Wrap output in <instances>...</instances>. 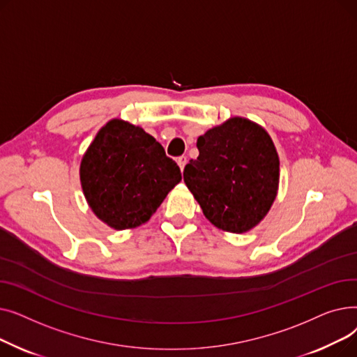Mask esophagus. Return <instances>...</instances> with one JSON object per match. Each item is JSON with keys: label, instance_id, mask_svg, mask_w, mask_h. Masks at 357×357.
<instances>
[{"label": "esophagus", "instance_id": "esophagus-1", "mask_svg": "<svg viewBox=\"0 0 357 357\" xmlns=\"http://www.w3.org/2000/svg\"><path fill=\"white\" fill-rule=\"evenodd\" d=\"M176 162H178V165H179V167H181V171H183V167H185V165H186V156H179V158L176 159Z\"/></svg>", "mask_w": 357, "mask_h": 357}]
</instances>
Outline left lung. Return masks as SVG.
Here are the masks:
<instances>
[{
	"instance_id": "8db88e82",
	"label": "left lung",
	"mask_w": 357,
	"mask_h": 357,
	"mask_svg": "<svg viewBox=\"0 0 357 357\" xmlns=\"http://www.w3.org/2000/svg\"><path fill=\"white\" fill-rule=\"evenodd\" d=\"M199 156L183 181L215 227L246 233L265 218L278 194L279 158L265 128L234 117L198 137Z\"/></svg>"
}]
</instances>
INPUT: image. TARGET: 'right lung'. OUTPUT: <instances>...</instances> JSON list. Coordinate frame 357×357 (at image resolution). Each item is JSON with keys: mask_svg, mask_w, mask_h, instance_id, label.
<instances>
[{"mask_svg": "<svg viewBox=\"0 0 357 357\" xmlns=\"http://www.w3.org/2000/svg\"><path fill=\"white\" fill-rule=\"evenodd\" d=\"M79 176L93 214L116 230L146 222L182 179L179 166L155 137L119 119L89 144Z\"/></svg>", "mask_w": 357, "mask_h": 357, "instance_id": "add662e5", "label": "right lung"}]
</instances>
